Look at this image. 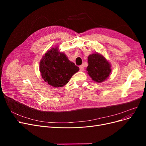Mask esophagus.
I'll return each instance as SVG.
<instances>
[{
	"label": "esophagus",
	"instance_id": "esophagus-1",
	"mask_svg": "<svg viewBox=\"0 0 146 146\" xmlns=\"http://www.w3.org/2000/svg\"><path fill=\"white\" fill-rule=\"evenodd\" d=\"M79 68H80V71H83L84 70H85V67H84L83 65H81V66H80Z\"/></svg>",
	"mask_w": 146,
	"mask_h": 146
}]
</instances>
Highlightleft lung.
<instances>
[{
    "label": "left lung",
    "instance_id": "8db88e82",
    "mask_svg": "<svg viewBox=\"0 0 146 146\" xmlns=\"http://www.w3.org/2000/svg\"><path fill=\"white\" fill-rule=\"evenodd\" d=\"M111 66L102 56L93 54L88 57L86 70L92 79L101 83L108 78L111 73Z\"/></svg>",
    "mask_w": 146,
    "mask_h": 146
}]
</instances>
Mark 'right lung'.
I'll list each match as a JSON object with an SVG mask.
<instances>
[{
  "mask_svg": "<svg viewBox=\"0 0 146 146\" xmlns=\"http://www.w3.org/2000/svg\"><path fill=\"white\" fill-rule=\"evenodd\" d=\"M43 79L54 87H62L69 82L72 76L79 70V67L68 60L57 47L47 52L40 63Z\"/></svg>",
  "mask_w": 146,
  "mask_h": 146,
  "instance_id": "obj_1",
  "label": "right lung"
}]
</instances>
